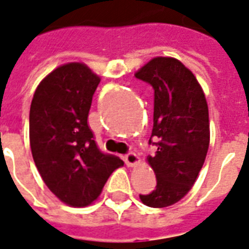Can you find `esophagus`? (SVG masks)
Instances as JSON below:
<instances>
[{"mask_svg":"<svg viewBox=\"0 0 249 249\" xmlns=\"http://www.w3.org/2000/svg\"><path fill=\"white\" fill-rule=\"evenodd\" d=\"M124 162H126V164L128 167H134L137 166V164H139L141 158L138 157L135 152H128V154L124 155Z\"/></svg>","mask_w":249,"mask_h":249,"instance_id":"34e87169","label":"esophagus"}]
</instances>
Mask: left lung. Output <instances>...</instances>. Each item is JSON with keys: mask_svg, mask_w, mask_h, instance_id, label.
<instances>
[{"mask_svg": "<svg viewBox=\"0 0 249 249\" xmlns=\"http://www.w3.org/2000/svg\"><path fill=\"white\" fill-rule=\"evenodd\" d=\"M135 77L154 89V127L148 143L157 146L155 155L147 157L157 187L139 197L146 206L163 208L186 196L206 160L208 106L195 75L175 58H154Z\"/></svg>", "mask_w": 249, "mask_h": 249, "instance_id": "1", "label": "left lung"}]
</instances>
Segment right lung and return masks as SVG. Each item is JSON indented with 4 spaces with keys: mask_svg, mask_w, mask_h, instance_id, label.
Returning a JSON list of instances; mask_svg holds the SVG:
<instances>
[{
    "mask_svg": "<svg viewBox=\"0 0 249 249\" xmlns=\"http://www.w3.org/2000/svg\"><path fill=\"white\" fill-rule=\"evenodd\" d=\"M101 79L83 63H66L39 83L29 115L30 147L45 184L72 207L95 200L121 158L105 154L87 123Z\"/></svg>",
    "mask_w": 249,
    "mask_h": 249,
    "instance_id": "1",
    "label": "right lung"
}]
</instances>
